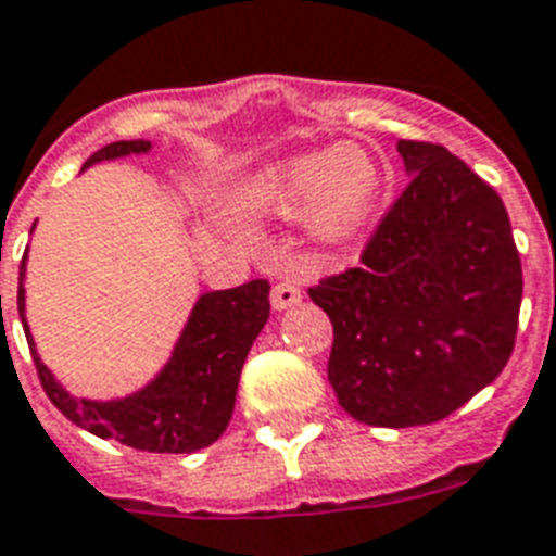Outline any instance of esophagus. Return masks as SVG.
<instances>
[{
	"label": "esophagus",
	"mask_w": 556,
	"mask_h": 556,
	"mask_svg": "<svg viewBox=\"0 0 556 556\" xmlns=\"http://www.w3.org/2000/svg\"><path fill=\"white\" fill-rule=\"evenodd\" d=\"M302 302V287L295 281H278L273 287V307L275 311H287Z\"/></svg>",
	"instance_id": "esophagus-1"
}]
</instances>
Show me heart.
<instances>
[{
	"mask_svg": "<svg viewBox=\"0 0 556 556\" xmlns=\"http://www.w3.org/2000/svg\"><path fill=\"white\" fill-rule=\"evenodd\" d=\"M381 190L383 175L372 154L337 146L266 169L245 193V202L273 214L311 207L313 231L325 240H342L369 223Z\"/></svg>",
	"mask_w": 556,
	"mask_h": 556,
	"instance_id": "1",
	"label": "heart"
}]
</instances>
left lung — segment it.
<instances>
[{
	"mask_svg": "<svg viewBox=\"0 0 556 556\" xmlns=\"http://www.w3.org/2000/svg\"><path fill=\"white\" fill-rule=\"evenodd\" d=\"M413 181L361 263L307 293L333 325L328 381L349 416L413 428L452 416L516 345L521 261L501 195L445 146L402 140Z\"/></svg>",
	"mask_w": 556,
	"mask_h": 556,
	"instance_id": "left-lung-1",
	"label": "left lung"
}]
</instances>
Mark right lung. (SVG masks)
Listing matches in <instances>:
<instances>
[{
    "label": "right lung",
    "mask_w": 556,
    "mask_h": 556,
    "mask_svg": "<svg viewBox=\"0 0 556 556\" xmlns=\"http://www.w3.org/2000/svg\"><path fill=\"white\" fill-rule=\"evenodd\" d=\"M149 149H152L149 140H119L90 154L85 166L123 154L149 152ZM23 275L25 254L20 266V290H16L20 316L25 307ZM266 319H269V281L263 278L233 290L204 293L195 302L193 316L184 328L173 361L166 363L164 372L146 390L119 402L73 399L37 357L25 316L23 328L25 340L31 345L40 387L66 419L102 440L123 442L137 452L190 454L207 448L228 428L245 354Z\"/></svg>",
    "instance_id": "right-lung-1"
}]
</instances>
